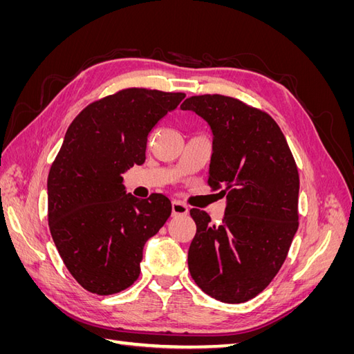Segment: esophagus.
<instances>
[{
  "label": "esophagus",
  "mask_w": 354,
  "mask_h": 354,
  "mask_svg": "<svg viewBox=\"0 0 354 354\" xmlns=\"http://www.w3.org/2000/svg\"><path fill=\"white\" fill-rule=\"evenodd\" d=\"M171 209H173V216H186V214L189 212V208L185 205L183 202H180V201H173Z\"/></svg>",
  "instance_id": "obj_1"
}]
</instances>
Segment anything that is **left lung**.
<instances>
[{"label": "left lung", "mask_w": 354, "mask_h": 354, "mask_svg": "<svg viewBox=\"0 0 354 354\" xmlns=\"http://www.w3.org/2000/svg\"><path fill=\"white\" fill-rule=\"evenodd\" d=\"M212 130L208 185L227 205L220 224L192 208L196 224L187 264L209 297L238 304L259 295L281 270L298 229L299 177L273 118L221 94L192 95L181 104Z\"/></svg>", "instance_id": "obj_1"}]
</instances>
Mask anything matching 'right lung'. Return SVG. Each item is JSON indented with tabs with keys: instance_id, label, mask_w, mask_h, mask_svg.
<instances>
[{
	"instance_id": "add662e5",
	"label": "right lung",
	"mask_w": 354,
	"mask_h": 354,
	"mask_svg": "<svg viewBox=\"0 0 354 354\" xmlns=\"http://www.w3.org/2000/svg\"><path fill=\"white\" fill-rule=\"evenodd\" d=\"M185 97L124 88L90 103L68 128L47 180L48 227L66 269L93 294L131 286L146 241L171 216L162 194L127 195L121 174L145 162L149 133Z\"/></svg>"
}]
</instances>
